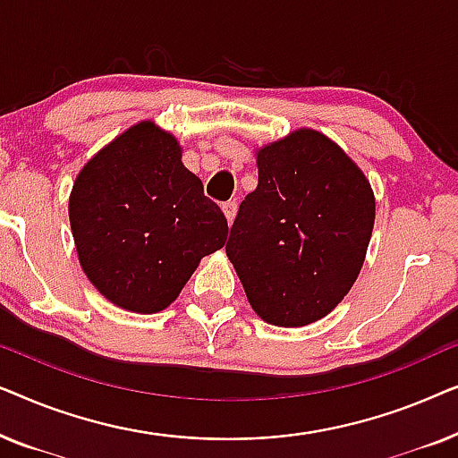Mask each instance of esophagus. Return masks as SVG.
<instances>
[{"instance_id":"obj_1","label":"esophagus","mask_w":458,"mask_h":458,"mask_svg":"<svg viewBox=\"0 0 458 458\" xmlns=\"http://www.w3.org/2000/svg\"><path fill=\"white\" fill-rule=\"evenodd\" d=\"M223 212H225V216H227L229 225L233 223L235 212H237V202H235V199H229V202H225V204H223Z\"/></svg>"}]
</instances>
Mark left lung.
Wrapping results in <instances>:
<instances>
[{"mask_svg":"<svg viewBox=\"0 0 458 458\" xmlns=\"http://www.w3.org/2000/svg\"><path fill=\"white\" fill-rule=\"evenodd\" d=\"M259 187L225 246L262 321L304 327L329 315L359 277L375 196L356 162L312 129L256 152Z\"/></svg>","mask_w":458,"mask_h":458,"instance_id":"1","label":"left lung"}]
</instances>
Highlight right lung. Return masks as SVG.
<instances>
[{"label": "right lung", "mask_w": 458, "mask_h": 458, "mask_svg": "<svg viewBox=\"0 0 458 458\" xmlns=\"http://www.w3.org/2000/svg\"><path fill=\"white\" fill-rule=\"evenodd\" d=\"M68 216L87 279L112 304L141 315L174 302L229 231L181 162L177 140L152 121L133 124L81 168Z\"/></svg>", "instance_id": "right-lung-1"}]
</instances>
